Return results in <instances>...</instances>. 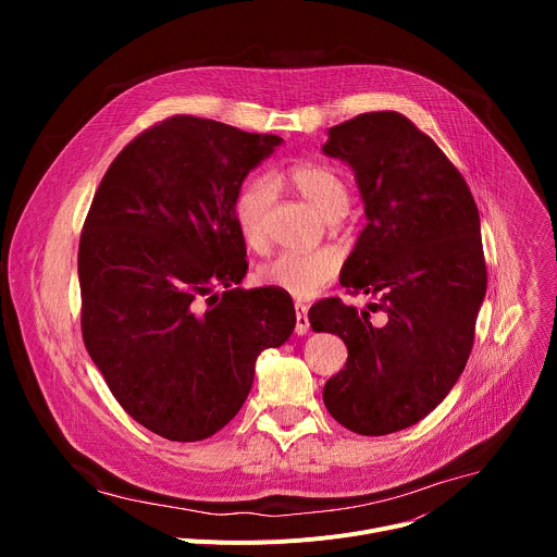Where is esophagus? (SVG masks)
<instances>
[{"label": "esophagus", "instance_id": "obj_1", "mask_svg": "<svg viewBox=\"0 0 557 557\" xmlns=\"http://www.w3.org/2000/svg\"><path fill=\"white\" fill-rule=\"evenodd\" d=\"M310 329V322H308V308L304 304H295V333L297 335H306Z\"/></svg>", "mask_w": 557, "mask_h": 557}]
</instances>
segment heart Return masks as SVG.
I'll return each instance as SVG.
<instances>
[{
	"instance_id": "1",
	"label": "heart",
	"mask_w": 557,
	"mask_h": 557,
	"mask_svg": "<svg viewBox=\"0 0 557 557\" xmlns=\"http://www.w3.org/2000/svg\"><path fill=\"white\" fill-rule=\"evenodd\" d=\"M288 183L329 220L342 218L350 207V189L344 176L322 163H301L288 170ZM275 198V187L269 176L249 178L233 202L237 231L249 249L267 247V218ZM344 256L335 247L314 251H284L258 269V282L284 290L297 299L314 297L324 290L342 271Z\"/></svg>"
}]
</instances>
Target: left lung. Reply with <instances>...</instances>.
I'll return each mask as SVG.
<instances>
[{"instance_id":"1","label":"left lung","mask_w":557,"mask_h":557,"mask_svg":"<svg viewBox=\"0 0 557 557\" xmlns=\"http://www.w3.org/2000/svg\"><path fill=\"white\" fill-rule=\"evenodd\" d=\"M324 153L355 170L368 215L342 286L381 297L370 310L339 297L310 308L312 331L348 348L324 404L350 432L383 436L425 419L465 370L487 290L479 207L443 149L399 112L331 127ZM376 309L383 327L369 320Z\"/></svg>"}]
</instances>
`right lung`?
I'll use <instances>...</instances> for the list:
<instances>
[{
	"instance_id": "add662e5",
	"label": "right lung",
	"mask_w": 557,
	"mask_h": 557,
	"mask_svg": "<svg viewBox=\"0 0 557 557\" xmlns=\"http://www.w3.org/2000/svg\"><path fill=\"white\" fill-rule=\"evenodd\" d=\"M280 143L170 116L123 147L92 198L78 240L84 344L121 408L168 441L222 430L258 355L295 329L284 293L233 288L249 269L233 202Z\"/></svg>"
}]
</instances>
